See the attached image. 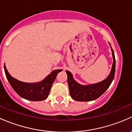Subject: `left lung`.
Wrapping results in <instances>:
<instances>
[{"instance_id":"obj_1","label":"left lung","mask_w":132,"mask_h":132,"mask_svg":"<svg viewBox=\"0 0 132 132\" xmlns=\"http://www.w3.org/2000/svg\"><path fill=\"white\" fill-rule=\"evenodd\" d=\"M110 46L113 57V63L110 74L103 80L96 84L82 85L78 83L74 79L73 75L70 71L68 70L66 71L68 76V84L70 96L74 100L77 102H89L95 100L102 96L110 86L115 75L116 59L114 51L110 45Z\"/></svg>"}]
</instances>
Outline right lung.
<instances>
[{
	"label": "right lung",
	"mask_w": 132,
	"mask_h": 132,
	"mask_svg": "<svg viewBox=\"0 0 132 132\" xmlns=\"http://www.w3.org/2000/svg\"><path fill=\"white\" fill-rule=\"evenodd\" d=\"M62 71V70H54L40 82L28 83L11 77L4 64L5 73L13 89L20 96L30 101H42L46 99L57 75Z\"/></svg>",
	"instance_id": "obj_1"
}]
</instances>
